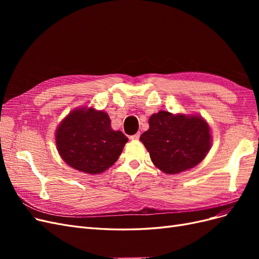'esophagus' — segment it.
Segmentation results:
<instances>
[{
  "mask_svg": "<svg viewBox=\"0 0 259 259\" xmlns=\"http://www.w3.org/2000/svg\"><path fill=\"white\" fill-rule=\"evenodd\" d=\"M139 137H140V133H137V134H135V135H132L131 139L132 140H138Z\"/></svg>",
  "mask_w": 259,
  "mask_h": 259,
  "instance_id": "esophagus-1",
  "label": "esophagus"
}]
</instances>
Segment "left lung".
I'll return each mask as SVG.
<instances>
[{"instance_id": "obj_1", "label": "left lung", "mask_w": 259, "mask_h": 259, "mask_svg": "<svg viewBox=\"0 0 259 259\" xmlns=\"http://www.w3.org/2000/svg\"><path fill=\"white\" fill-rule=\"evenodd\" d=\"M154 165L166 174L194 167L205 158L211 144L207 122L200 115L159 111L149 119L140 136Z\"/></svg>"}]
</instances>
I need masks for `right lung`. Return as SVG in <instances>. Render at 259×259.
<instances>
[{"instance_id":"obj_1","label":"right lung","mask_w":259,"mask_h":259,"mask_svg":"<svg viewBox=\"0 0 259 259\" xmlns=\"http://www.w3.org/2000/svg\"><path fill=\"white\" fill-rule=\"evenodd\" d=\"M57 150L69 166L86 174H99L119 159L127 137L113 131L107 112L76 108L55 133Z\"/></svg>"}]
</instances>
